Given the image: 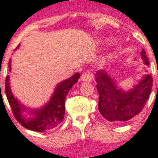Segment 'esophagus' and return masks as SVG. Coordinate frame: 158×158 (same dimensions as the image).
Instances as JSON below:
<instances>
[{
    "label": "esophagus",
    "instance_id": "34e87169",
    "mask_svg": "<svg viewBox=\"0 0 158 158\" xmlns=\"http://www.w3.org/2000/svg\"><path fill=\"white\" fill-rule=\"evenodd\" d=\"M93 79V75L90 71H86L81 75V80L84 82H91Z\"/></svg>",
    "mask_w": 158,
    "mask_h": 158
}]
</instances>
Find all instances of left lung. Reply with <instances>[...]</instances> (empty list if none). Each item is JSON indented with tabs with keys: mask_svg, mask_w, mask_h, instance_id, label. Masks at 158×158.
I'll list each match as a JSON object with an SVG mask.
<instances>
[{
	"mask_svg": "<svg viewBox=\"0 0 158 158\" xmlns=\"http://www.w3.org/2000/svg\"><path fill=\"white\" fill-rule=\"evenodd\" d=\"M144 64L149 67V61L144 49L141 52ZM95 79L99 93V111L108 121L122 123L140 113L151 93L153 78L149 74L143 75L132 88L125 91L105 70H99Z\"/></svg>",
	"mask_w": 158,
	"mask_h": 158,
	"instance_id": "8db88e82",
	"label": "left lung"
}]
</instances>
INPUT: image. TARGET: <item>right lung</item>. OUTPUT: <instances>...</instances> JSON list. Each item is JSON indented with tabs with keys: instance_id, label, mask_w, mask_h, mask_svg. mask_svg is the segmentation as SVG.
I'll list each match as a JSON object with an SVG mask.
<instances>
[{
	"instance_id": "1",
	"label": "right lung",
	"mask_w": 158,
	"mask_h": 158,
	"mask_svg": "<svg viewBox=\"0 0 158 158\" xmlns=\"http://www.w3.org/2000/svg\"><path fill=\"white\" fill-rule=\"evenodd\" d=\"M19 46L18 45L16 50ZM9 69L11 71V59H9ZM79 77L80 74L77 72L69 79L58 83L49 101L40 108H30L22 104L14 95L9 83V75H8L5 79V93L14 117L22 126L30 130L42 132L54 129L63 121L66 96L78 82Z\"/></svg>"
}]
</instances>
